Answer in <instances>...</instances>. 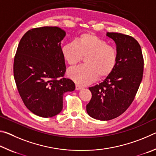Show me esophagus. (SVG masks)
Returning a JSON list of instances; mask_svg holds the SVG:
<instances>
[{"label": "esophagus", "mask_w": 156, "mask_h": 156, "mask_svg": "<svg viewBox=\"0 0 156 156\" xmlns=\"http://www.w3.org/2000/svg\"><path fill=\"white\" fill-rule=\"evenodd\" d=\"M83 89V87L78 85V84H76V90H80V89Z\"/></svg>", "instance_id": "obj_1"}]
</instances>
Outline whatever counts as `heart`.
<instances>
[{
	"label": "heart",
	"instance_id": "heart-1",
	"mask_svg": "<svg viewBox=\"0 0 156 156\" xmlns=\"http://www.w3.org/2000/svg\"><path fill=\"white\" fill-rule=\"evenodd\" d=\"M64 58L69 65H75L87 56L86 65H79L68 70L67 75L80 85H87L100 78L109 75L115 68L118 52L115 47L98 36L83 34L77 41L66 43L62 49Z\"/></svg>",
	"mask_w": 156,
	"mask_h": 156
}]
</instances>
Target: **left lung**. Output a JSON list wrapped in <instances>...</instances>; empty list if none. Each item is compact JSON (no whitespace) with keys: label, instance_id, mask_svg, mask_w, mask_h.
Segmentation results:
<instances>
[{"label":"left lung","instance_id":"1","mask_svg":"<svg viewBox=\"0 0 156 156\" xmlns=\"http://www.w3.org/2000/svg\"><path fill=\"white\" fill-rule=\"evenodd\" d=\"M115 41L118 59L112 72L99 84L89 87L92 97L87 112L99 120H109L125 112L133 101L142 80L144 59L140 45L132 36L107 32Z\"/></svg>","mask_w":156,"mask_h":156}]
</instances>
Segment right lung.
Returning <instances> with one entry per match:
<instances>
[{
	"label": "right lung",
	"mask_w": 156,
	"mask_h": 156,
	"mask_svg": "<svg viewBox=\"0 0 156 156\" xmlns=\"http://www.w3.org/2000/svg\"><path fill=\"white\" fill-rule=\"evenodd\" d=\"M65 35L58 27L31 29L20 39L16 53L14 76L18 93L27 109L41 117L58 114L63 94L76 88L71 79L64 78L60 44Z\"/></svg>",
	"instance_id": "obj_1"
}]
</instances>
